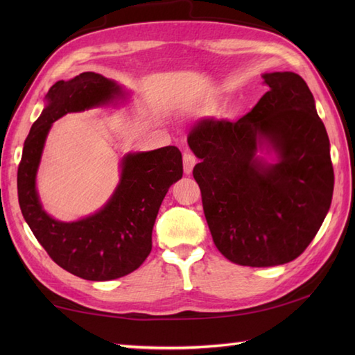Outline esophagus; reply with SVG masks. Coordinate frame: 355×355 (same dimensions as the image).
Listing matches in <instances>:
<instances>
[{"label":"esophagus","mask_w":355,"mask_h":355,"mask_svg":"<svg viewBox=\"0 0 355 355\" xmlns=\"http://www.w3.org/2000/svg\"><path fill=\"white\" fill-rule=\"evenodd\" d=\"M195 163H197V157H195L192 153H189V150H186V153L183 154V169L186 173H191Z\"/></svg>","instance_id":"esophagus-1"}]
</instances>
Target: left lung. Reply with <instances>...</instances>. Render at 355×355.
Returning <instances> with one entry per match:
<instances>
[{"label": "left lung", "mask_w": 355, "mask_h": 355, "mask_svg": "<svg viewBox=\"0 0 355 355\" xmlns=\"http://www.w3.org/2000/svg\"><path fill=\"white\" fill-rule=\"evenodd\" d=\"M268 92L236 122L202 119L189 134L193 178L214 243L229 261L271 267L310 245L331 206L334 171L325 125L296 73L263 74ZM267 138L282 160L254 157Z\"/></svg>", "instance_id": "8db88e82"}]
</instances>
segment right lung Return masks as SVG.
Wrapping results in <instances>:
<instances>
[{
	"label": "right lung",
	"instance_id": "right-lung-1",
	"mask_svg": "<svg viewBox=\"0 0 355 355\" xmlns=\"http://www.w3.org/2000/svg\"><path fill=\"white\" fill-rule=\"evenodd\" d=\"M120 94L97 73L59 80L49 105L33 123L18 166V200L35 238L59 267L87 281H111L137 270L153 248V227L171 184L183 175L182 153L164 146L123 158L122 180L110 202L76 223H59L44 212L35 189L36 169L51 123L67 112L84 111Z\"/></svg>",
	"mask_w": 355,
	"mask_h": 355
}]
</instances>
